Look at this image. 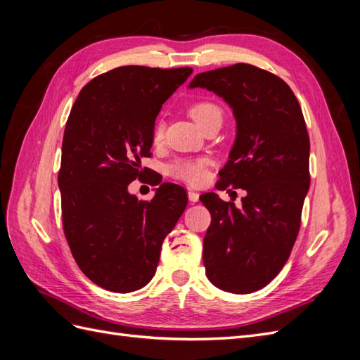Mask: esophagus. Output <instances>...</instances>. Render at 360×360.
<instances>
[{
    "mask_svg": "<svg viewBox=\"0 0 360 360\" xmlns=\"http://www.w3.org/2000/svg\"><path fill=\"white\" fill-rule=\"evenodd\" d=\"M188 197H189V201L197 202V201L200 200V193L195 192V191H189V192H188Z\"/></svg>",
    "mask_w": 360,
    "mask_h": 360,
    "instance_id": "1",
    "label": "esophagus"
}]
</instances>
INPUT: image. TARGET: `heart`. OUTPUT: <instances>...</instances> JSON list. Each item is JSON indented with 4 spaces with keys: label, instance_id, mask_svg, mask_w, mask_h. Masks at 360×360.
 <instances>
[{
    "label": "heart",
    "instance_id": "1",
    "mask_svg": "<svg viewBox=\"0 0 360 360\" xmlns=\"http://www.w3.org/2000/svg\"><path fill=\"white\" fill-rule=\"evenodd\" d=\"M189 115L202 129L205 124L213 122V120H222V110L219 105L212 101H198L189 106ZM162 138L163 126L162 123H156L153 127V141L155 143H160ZM169 174L179 180L198 186L207 179V160H177L169 167Z\"/></svg>",
    "mask_w": 360,
    "mask_h": 360
}]
</instances>
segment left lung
<instances>
[{"mask_svg":"<svg viewBox=\"0 0 360 360\" xmlns=\"http://www.w3.org/2000/svg\"><path fill=\"white\" fill-rule=\"evenodd\" d=\"M207 89L231 106L237 135L217 189L242 188V205L214 192L201 202L212 214L204 237L205 275L228 292L266 287L296 242L309 189V136L300 105L279 76L237 63L198 73L189 89Z\"/></svg>","mask_w":360,"mask_h":360,"instance_id":"left-lung-1","label":"left lung"}]
</instances>
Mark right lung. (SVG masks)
<instances>
[{"label":"right lung","mask_w":360,"mask_h":360,"mask_svg":"<svg viewBox=\"0 0 360 360\" xmlns=\"http://www.w3.org/2000/svg\"><path fill=\"white\" fill-rule=\"evenodd\" d=\"M191 73L112 69L84 86L68 118L58 172L63 230L82 274L108 291L148 284L163 238L188 205L179 184L161 183L151 201H139L127 186L143 176L141 158L150 156L162 105Z\"/></svg>","instance_id":"obj_1"}]
</instances>
